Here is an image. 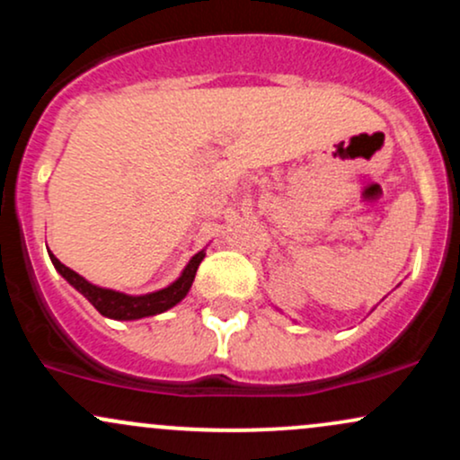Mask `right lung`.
<instances>
[{"mask_svg":"<svg viewBox=\"0 0 460 460\" xmlns=\"http://www.w3.org/2000/svg\"><path fill=\"white\" fill-rule=\"evenodd\" d=\"M51 261H54L56 270L66 279L77 292H82L84 296L93 303V307L99 311V314L105 315V318L114 320H138L146 318V315L162 314V311L175 307V305L188 294L190 285L194 281V274H197L199 263L203 261L205 252L200 251L190 260V263L183 270L181 277L177 279L175 283L168 285L166 289H160V292L146 294V296H128V294L114 292V289H103L97 288V285L88 283L86 279H82L75 270L66 268L65 263L58 260L56 255H49Z\"/></svg>","mask_w":460,"mask_h":460,"instance_id":"obj_1","label":"right lung"}]
</instances>
